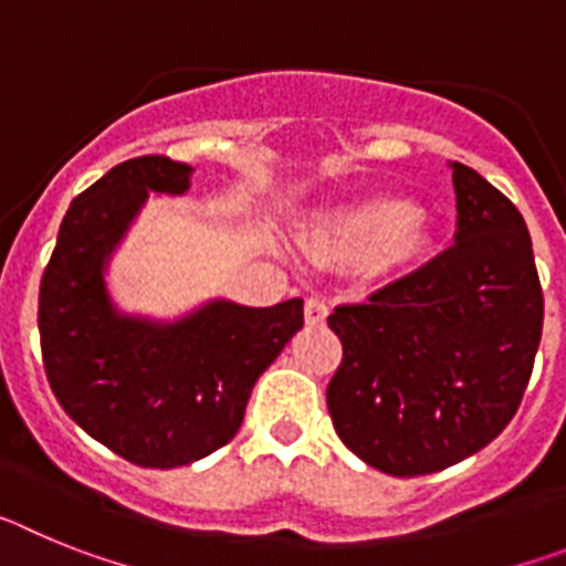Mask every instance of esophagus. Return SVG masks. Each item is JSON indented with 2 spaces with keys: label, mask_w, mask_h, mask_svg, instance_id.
Here are the masks:
<instances>
[{
  "label": "esophagus",
  "mask_w": 566,
  "mask_h": 566,
  "mask_svg": "<svg viewBox=\"0 0 566 566\" xmlns=\"http://www.w3.org/2000/svg\"><path fill=\"white\" fill-rule=\"evenodd\" d=\"M328 317V306L323 297H306V323L308 326H323Z\"/></svg>",
  "instance_id": "esophagus-1"
}]
</instances>
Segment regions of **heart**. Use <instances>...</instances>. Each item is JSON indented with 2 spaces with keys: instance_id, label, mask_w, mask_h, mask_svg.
Segmentation results:
<instances>
[{
  "instance_id": "obj_1",
  "label": "heart",
  "mask_w": 566,
  "mask_h": 566,
  "mask_svg": "<svg viewBox=\"0 0 566 566\" xmlns=\"http://www.w3.org/2000/svg\"><path fill=\"white\" fill-rule=\"evenodd\" d=\"M424 240H428V221L422 209L399 198H371L345 209L319 229L314 249L323 258H371L377 266H399L419 254Z\"/></svg>"
}]
</instances>
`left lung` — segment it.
Segmentation results:
<instances>
[{"mask_svg": "<svg viewBox=\"0 0 566 566\" xmlns=\"http://www.w3.org/2000/svg\"><path fill=\"white\" fill-rule=\"evenodd\" d=\"M457 243L328 326L343 359L328 413L348 451L388 476L473 457L522 405L542 343L544 294L522 212L453 161Z\"/></svg>", "mask_w": 566, "mask_h": 566, "instance_id": "left-lung-1", "label": "left lung"}]
</instances>
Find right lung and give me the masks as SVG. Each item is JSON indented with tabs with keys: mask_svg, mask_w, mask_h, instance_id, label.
I'll use <instances>...</instances> for the list:
<instances>
[{
	"mask_svg": "<svg viewBox=\"0 0 566 566\" xmlns=\"http://www.w3.org/2000/svg\"><path fill=\"white\" fill-rule=\"evenodd\" d=\"M189 164L142 155L73 198L39 286L48 382L67 417L138 468H181L238 433L249 394L303 328V300L247 308L214 300L158 326L124 317L104 263L153 192L181 195Z\"/></svg>",
	"mask_w": 566,
	"mask_h": 566,
	"instance_id": "add662e5",
	"label": "right lung"
}]
</instances>
